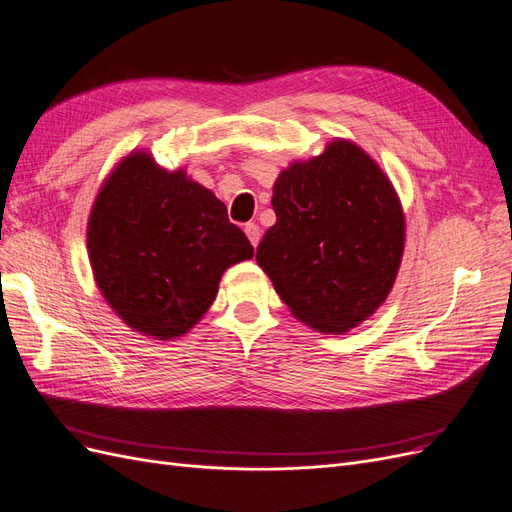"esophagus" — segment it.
<instances>
[{
    "mask_svg": "<svg viewBox=\"0 0 512 512\" xmlns=\"http://www.w3.org/2000/svg\"><path fill=\"white\" fill-rule=\"evenodd\" d=\"M245 235H248L250 243L256 248L258 241H260V227H258V224H256V222H248V224H245Z\"/></svg>",
    "mask_w": 512,
    "mask_h": 512,
    "instance_id": "34e87169",
    "label": "esophagus"
}]
</instances>
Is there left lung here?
Wrapping results in <instances>:
<instances>
[{"label":"left lung","mask_w":512,"mask_h":512,"mask_svg":"<svg viewBox=\"0 0 512 512\" xmlns=\"http://www.w3.org/2000/svg\"><path fill=\"white\" fill-rule=\"evenodd\" d=\"M271 203L277 220L256 262L294 317L325 334L370 317L393 288L405 241L399 197L376 161L336 140L283 170Z\"/></svg>","instance_id":"1"}]
</instances>
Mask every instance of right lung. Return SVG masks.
I'll list each match as a JSON object with an SVG mask.
<instances>
[{"mask_svg":"<svg viewBox=\"0 0 512 512\" xmlns=\"http://www.w3.org/2000/svg\"><path fill=\"white\" fill-rule=\"evenodd\" d=\"M94 279L132 330L170 340L203 317L222 273L254 256L212 191L132 153L102 185L88 222Z\"/></svg>","mask_w":512,"mask_h":512,"instance_id":"obj_1","label":"right lung"}]
</instances>
